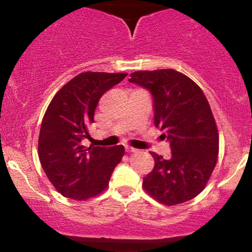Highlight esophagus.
<instances>
[{
  "label": "esophagus",
  "mask_w": 252,
  "mask_h": 252,
  "mask_svg": "<svg viewBox=\"0 0 252 252\" xmlns=\"http://www.w3.org/2000/svg\"><path fill=\"white\" fill-rule=\"evenodd\" d=\"M126 153H136V152H137V149L132 148V147L126 146Z\"/></svg>",
  "instance_id": "esophagus-1"
}]
</instances>
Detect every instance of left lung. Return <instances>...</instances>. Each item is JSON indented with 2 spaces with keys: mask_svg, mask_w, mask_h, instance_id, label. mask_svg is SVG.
<instances>
[{
  "mask_svg": "<svg viewBox=\"0 0 252 252\" xmlns=\"http://www.w3.org/2000/svg\"><path fill=\"white\" fill-rule=\"evenodd\" d=\"M129 82L152 94L154 124L172 149L168 160L150 153L155 166L143 178L144 189L169 206L195 198L215 169L219 150L218 130L204 92L175 70L137 71Z\"/></svg>",
  "mask_w": 252,
  "mask_h": 252,
  "instance_id": "left-lung-1",
  "label": "left lung"
}]
</instances>
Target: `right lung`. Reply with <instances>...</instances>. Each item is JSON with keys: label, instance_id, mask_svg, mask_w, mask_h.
Returning <instances> with one entry per match:
<instances>
[{"label": "right lung", "instance_id": "1", "mask_svg": "<svg viewBox=\"0 0 252 252\" xmlns=\"http://www.w3.org/2000/svg\"><path fill=\"white\" fill-rule=\"evenodd\" d=\"M126 73L84 72L63 85L46 110L39 135V158L63 196L85 200L108 187L124 147L83 146L100 97Z\"/></svg>", "mask_w": 252, "mask_h": 252}]
</instances>
